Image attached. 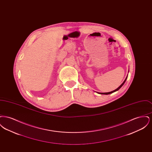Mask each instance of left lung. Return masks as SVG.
<instances>
[{"mask_svg":"<svg viewBox=\"0 0 152 152\" xmlns=\"http://www.w3.org/2000/svg\"><path fill=\"white\" fill-rule=\"evenodd\" d=\"M128 72H129V71H128ZM127 77H128V75H127V76H126V79H125V80L124 81V82H123V83L121 84V86H120V87H118L117 89H116L115 90H114V91H111V92H106V93H100V92H97V94H112V93H113V92H116V91H117L118 90H119L122 86H123V85L124 84V83H125V81H126V79H127Z\"/></svg>","mask_w":152,"mask_h":152,"instance_id":"obj_1","label":"left lung"}]
</instances>
